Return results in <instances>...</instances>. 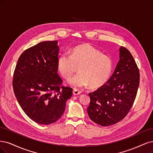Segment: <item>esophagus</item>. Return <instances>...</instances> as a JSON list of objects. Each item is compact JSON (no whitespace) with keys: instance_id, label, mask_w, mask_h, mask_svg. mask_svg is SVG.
<instances>
[{"instance_id":"obj_1","label":"esophagus","mask_w":153,"mask_h":153,"mask_svg":"<svg viewBox=\"0 0 153 153\" xmlns=\"http://www.w3.org/2000/svg\"><path fill=\"white\" fill-rule=\"evenodd\" d=\"M81 93V92L80 91H79L77 90H73V94L74 95H80Z\"/></svg>"}]
</instances>
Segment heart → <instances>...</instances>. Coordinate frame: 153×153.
Here are the masks:
<instances>
[{"label": "heart", "mask_w": 153, "mask_h": 153, "mask_svg": "<svg viewBox=\"0 0 153 153\" xmlns=\"http://www.w3.org/2000/svg\"><path fill=\"white\" fill-rule=\"evenodd\" d=\"M79 67L78 74L69 81L74 88L90 85L93 88L103 86L109 79L112 71L111 58L90 44L74 48L70 55L62 54L58 58L57 68L65 79H69Z\"/></svg>", "instance_id": "1"}]
</instances>
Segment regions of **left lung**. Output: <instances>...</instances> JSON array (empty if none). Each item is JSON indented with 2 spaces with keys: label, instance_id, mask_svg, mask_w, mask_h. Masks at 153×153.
Returning a JSON list of instances; mask_svg holds the SVG:
<instances>
[{
  "label": "left lung",
  "instance_id": "1",
  "mask_svg": "<svg viewBox=\"0 0 153 153\" xmlns=\"http://www.w3.org/2000/svg\"><path fill=\"white\" fill-rule=\"evenodd\" d=\"M140 82L139 70L126 48H120V60L107 83L89 94L87 111L98 125L107 126L121 121L131 108Z\"/></svg>",
  "mask_w": 153,
  "mask_h": 153
}]
</instances>
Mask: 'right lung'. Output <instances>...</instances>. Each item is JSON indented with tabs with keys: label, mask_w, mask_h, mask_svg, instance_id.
I'll list each match as a JSON object with an SVG mask.
<instances>
[{
	"label": "right lung",
	"mask_w": 153,
	"mask_h": 153,
	"mask_svg": "<svg viewBox=\"0 0 153 153\" xmlns=\"http://www.w3.org/2000/svg\"><path fill=\"white\" fill-rule=\"evenodd\" d=\"M58 41H44L25 51L14 70V95L32 120L48 125L60 119L72 89L60 86L58 74Z\"/></svg>",
	"instance_id": "right-lung-1"
}]
</instances>
